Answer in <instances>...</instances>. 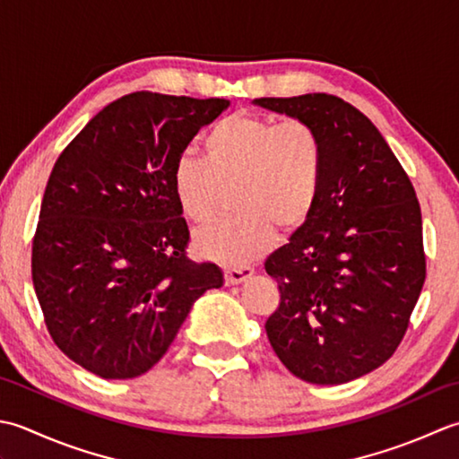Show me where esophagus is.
Here are the masks:
<instances>
[{
  "label": "esophagus",
  "mask_w": 459,
  "mask_h": 459,
  "mask_svg": "<svg viewBox=\"0 0 459 459\" xmlns=\"http://www.w3.org/2000/svg\"><path fill=\"white\" fill-rule=\"evenodd\" d=\"M226 283L228 285H239L254 275V269L251 267H238V269H226Z\"/></svg>",
  "instance_id": "1"
}]
</instances>
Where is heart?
Masks as SVG:
<instances>
[{
    "mask_svg": "<svg viewBox=\"0 0 459 459\" xmlns=\"http://www.w3.org/2000/svg\"><path fill=\"white\" fill-rule=\"evenodd\" d=\"M205 160L184 152L172 186L184 216L213 220L233 190L236 218L195 233V249L228 267L255 261L275 236H291L319 202L325 144L311 123L233 112L204 140Z\"/></svg>",
    "mask_w": 459,
    "mask_h": 459,
    "instance_id": "1",
    "label": "heart"
}]
</instances>
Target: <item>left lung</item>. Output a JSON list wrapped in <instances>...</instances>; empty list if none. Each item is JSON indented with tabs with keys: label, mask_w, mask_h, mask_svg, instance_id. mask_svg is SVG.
<instances>
[{
	"label": "left lung",
	"mask_w": 459,
	"mask_h": 459,
	"mask_svg": "<svg viewBox=\"0 0 459 459\" xmlns=\"http://www.w3.org/2000/svg\"><path fill=\"white\" fill-rule=\"evenodd\" d=\"M311 123L325 144L319 202L265 271L281 303L265 331L289 372L344 385L385 364L408 329L426 279L414 186L378 128L339 97L255 99Z\"/></svg>",
	"instance_id": "1"
}]
</instances>
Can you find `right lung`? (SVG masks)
Here are the masks:
<instances>
[{
	"mask_svg": "<svg viewBox=\"0 0 459 459\" xmlns=\"http://www.w3.org/2000/svg\"><path fill=\"white\" fill-rule=\"evenodd\" d=\"M226 99L138 91L92 117L47 182L31 277L55 344L100 378H136L160 360L195 299L223 285L194 264L172 168Z\"/></svg>",
	"mask_w": 459,
	"mask_h": 459,
	"instance_id": "1",
	"label": "right lung"
}]
</instances>
